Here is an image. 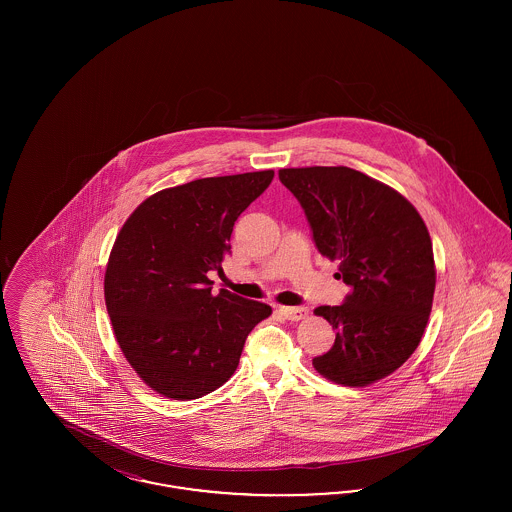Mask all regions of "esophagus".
<instances>
[{
    "label": "esophagus",
    "instance_id": "esophagus-1",
    "mask_svg": "<svg viewBox=\"0 0 512 512\" xmlns=\"http://www.w3.org/2000/svg\"><path fill=\"white\" fill-rule=\"evenodd\" d=\"M278 313L288 320H303V318L309 317L307 307H280Z\"/></svg>",
    "mask_w": 512,
    "mask_h": 512
}]
</instances>
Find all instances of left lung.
<instances>
[{"instance_id":"1","label":"left lung","mask_w":512,"mask_h":512,"mask_svg":"<svg viewBox=\"0 0 512 512\" xmlns=\"http://www.w3.org/2000/svg\"><path fill=\"white\" fill-rule=\"evenodd\" d=\"M278 176L305 209L320 255L340 261L338 278L353 288L343 305L315 309L336 341L313 366L334 384L370 386L403 365L426 330L436 290L430 232L405 195L355 169Z\"/></svg>"}]
</instances>
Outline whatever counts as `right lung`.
Here are the masks:
<instances>
[{"label":"right lung","instance_id":"add662e5","mask_svg":"<svg viewBox=\"0 0 512 512\" xmlns=\"http://www.w3.org/2000/svg\"><path fill=\"white\" fill-rule=\"evenodd\" d=\"M274 171L211 176L149 195L122 224L103 292L124 359L159 395L199 399L236 372L247 334L272 309L211 293L234 222Z\"/></svg>","mask_w":512,"mask_h":512}]
</instances>
